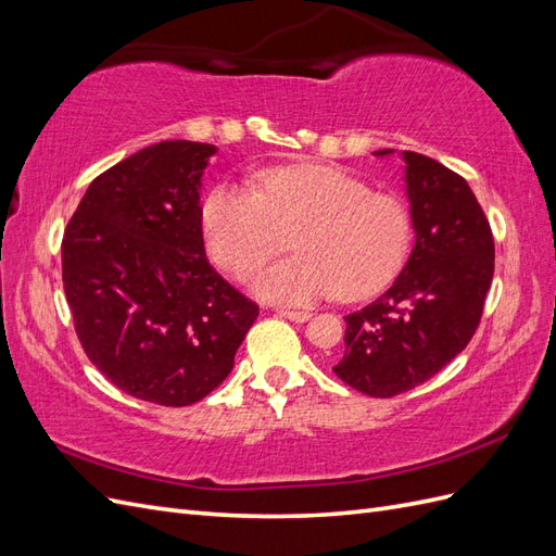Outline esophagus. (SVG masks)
I'll return each instance as SVG.
<instances>
[{
	"instance_id": "1",
	"label": "esophagus",
	"mask_w": 556,
	"mask_h": 556,
	"mask_svg": "<svg viewBox=\"0 0 556 556\" xmlns=\"http://www.w3.org/2000/svg\"><path fill=\"white\" fill-rule=\"evenodd\" d=\"M278 313H280L282 317L292 319V323H306V319L311 317V313H308V311H294V308H280Z\"/></svg>"
}]
</instances>
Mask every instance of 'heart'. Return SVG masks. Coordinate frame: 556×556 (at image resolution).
Returning a JSON list of instances; mask_svg holds the SVG:
<instances>
[{
  "mask_svg": "<svg viewBox=\"0 0 556 556\" xmlns=\"http://www.w3.org/2000/svg\"><path fill=\"white\" fill-rule=\"evenodd\" d=\"M255 188L223 182L201 208L213 260L248 278L288 245L296 255L268 266L255 290L268 301L311 304L339 292L355 301L382 290L406 262L413 215L406 201L325 162L271 166Z\"/></svg>",
  "mask_w": 556,
  "mask_h": 556,
  "instance_id": "1",
  "label": "heart"
}]
</instances>
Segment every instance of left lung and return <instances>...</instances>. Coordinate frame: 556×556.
<instances>
[{"mask_svg":"<svg viewBox=\"0 0 556 556\" xmlns=\"http://www.w3.org/2000/svg\"><path fill=\"white\" fill-rule=\"evenodd\" d=\"M403 160L415 248L390 290L345 315V352L333 366L376 399L413 390L459 355L494 276L492 227L468 182L427 155L406 150Z\"/></svg>","mask_w":556,"mask_h":556,"instance_id":"left-lung-1","label":"left lung"}]
</instances>
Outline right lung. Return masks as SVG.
<instances>
[{
    "label": "right lung",
    "instance_id": "right-lung-1",
    "mask_svg": "<svg viewBox=\"0 0 556 556\" xmlns=\"http://www.w3.org/2000/svg\"><path fill=\"white\" fill-rule=\"evenodd\" d=\"M215 146L162 141L99 174L62 239V282L88 359L125 394L190 406L233 368L260 315L208 264L199 185Z\"/></svg>",
    "mask_w": 556,
    "mask_h": 556
}]
</instances>
